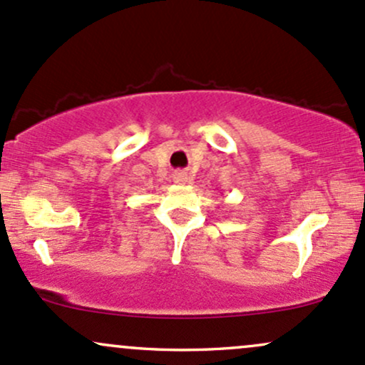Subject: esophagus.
Here are the masks:
<instances>
[{"label":"esophagus","instance_id":"esophagus-1","mask_svg":"<svg viewBox=\"0 0 365 365\" xmlns=\"http://www.w3.org/2000/svg\"><path fill=\"white\" fill-rule=\"evenodd\" d=\"M172 178H174L175 182H187V181H190L187 174H186V172H182V170H175L174 174H172Z\"/></svg>","mask_w":365,"mask_h":365}]
</instances>
